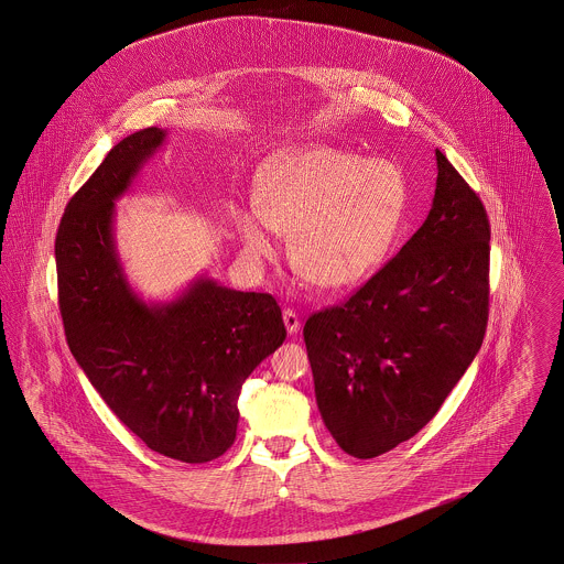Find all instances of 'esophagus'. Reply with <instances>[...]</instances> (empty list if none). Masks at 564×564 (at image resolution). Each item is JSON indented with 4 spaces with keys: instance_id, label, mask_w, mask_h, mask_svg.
<instances>
[{
    "instance_id": "obj_1",
    "label": "esophagus",
    "mask_w": 564,
    "mask_h": 564,
    "mask_svg": "<svg viewBox=\"0 0 564 564\" xmlns=\"http://www.w3.org/2000/svg\"><path fill=\"white\" fill-rule=\"evenodd\" d=\"M283 323H285V329H288V334L290 336H296L299 334V329H301V318H299V314L294 312V310H283Z\"/></svg>"
}]
</instances>
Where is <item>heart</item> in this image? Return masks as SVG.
I'll return each mask as SVG.
<instances>
[{
    "instance_id": "heart-1",
    "label": "heart",
    "mask_w": 564,
    "mask_h": 564,
    "mask_svg": "<svg viewBox=\"0 0 564 564\" xmlns=\"http://www.w3.org/2000/svg\"><path fill=\"white\" fill-rule=\"evenodd\" d=\"M410 200L403 170L388 159L316 145L270 165L257 181L254 213L235 212L246 254L268 259V232L290 235V261L310 283L350 288L388 257Z\"/></svg>"
}]
</instances>
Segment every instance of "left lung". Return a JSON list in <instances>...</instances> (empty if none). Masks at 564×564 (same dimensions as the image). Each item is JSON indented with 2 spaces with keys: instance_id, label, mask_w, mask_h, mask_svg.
<instances>
[{
  "instance_id": "1",
  "label": "left lung",
  "mask_w": 564,
  "mask_h": 564,
  "mask_svg": "<svg viewBox=\"0 0 564 564\" xmlns=\"http://www.w3.org/2000/svg\"><path fill=\"white\" fill-rule=\"evenodd\" d=\"M427 220L303 336L321 416L339 449L368 459L416 436L475 359L488 325L490 223L436 150Z\"/></svg>"
}]
</instances>
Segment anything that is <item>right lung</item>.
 I'll use <instances>...</instances> for the list:
<instances>
[{"label": "right lung", "instance_id": "1", "mask_svg": "<svg viewBox=\"0 0 564 564\" xmlns=\"http://www.w3.org/2000/svg\"><path fill=\"white\" fill-rule=\"evenodd\" d=\"M161 128L121 139L72 196L56 232L58 307L72 355L115 416L145 447L203 464L237 434L248 375L285 339L270 294L194 281L145 305L115 252V200L163 143Z\"/></svg>", "mask_w": 564, "mask_h": 564}]
</instances>
